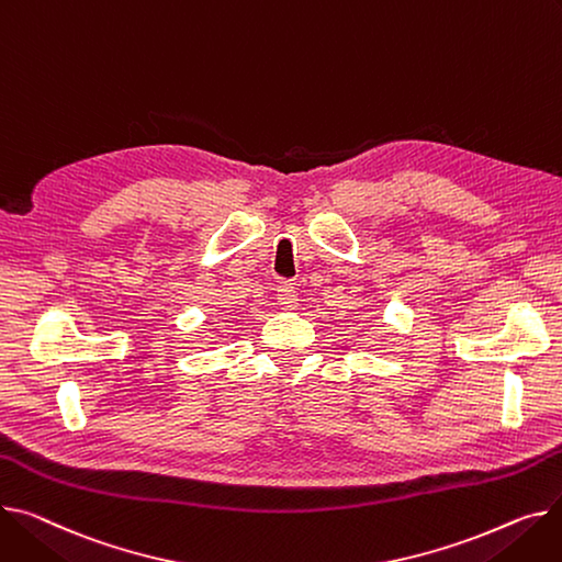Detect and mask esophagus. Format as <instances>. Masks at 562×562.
Masks as SVG:
<instances>
[{
	"mask_svg": "<svg viewBox=\"0 0 562 562\" xmlns=\"http://www.w3.org/2000/svg\"><path fill=\"white\" fill-rule=\"evenodd\" d=\"M278 303L282 307H286V310L297 305V291H295L293 282H286V280L280 282V286H278Z\"/></svg>",
	"mask_w": 562,
	"mask_h": 562,
	"instance_id": "esophagus-1",
	"label": "esophagus"
}]
</instances>
